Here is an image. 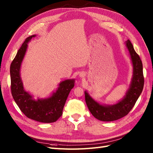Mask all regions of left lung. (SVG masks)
Wrapping results in <instances>:
<instances>
[{
  "label": "left lung",
  "instance_id": "8db88e82",
  "mask_svg": "<svg viewBox=\"0 0 153 153\" xmlns=\"http://www.w3.org/2000/svg\"><path fill=\"white\" fill-rule=\"evenodd\" d=\"M126 44L133 64V77L123 99L116 104L103 105L92 99L89 93L85 91V102L88 108L95 118L101 121H116L126 116L133 108L143 90L144 78L142 61L134 50L131 41L128 39Z\"/></svg>",
  "mask_w": 153,
  "mask_h": 153
}]
</instances>
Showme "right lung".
<instances>
[{
	"label": "right lung",
	"mask_w": 153,
	"mask_h": 153,
	"mask_svg": "<svg viewBox=\"0 0 153 153\" xmlns=\"http://www.w3.org/2000/svg\"><path fill=\"white\" fill-rule=\"evenodd\" d=\"M34 37L36 35L26 38L11 64V94L18 107L26 117L41 123H53L62 114L69 92L75 86V80L68 79L61 82L57 91L45 99L35 100L32 96L25 91L20 77V68L28 47L27 43Z\"/></svg>",
	"instance_id": "obj_1"
}]
</instances>
